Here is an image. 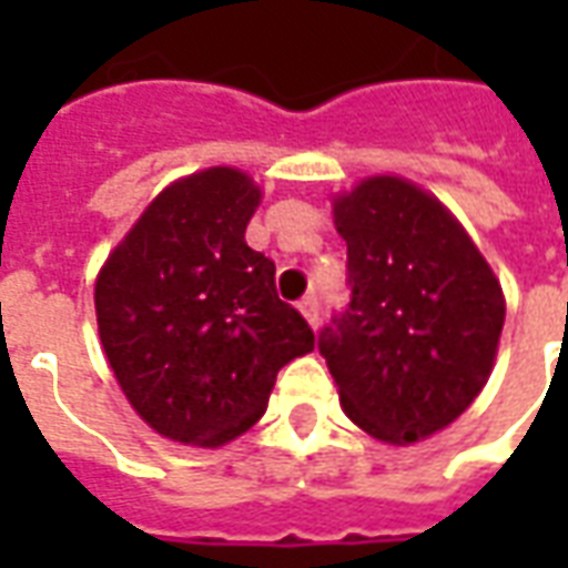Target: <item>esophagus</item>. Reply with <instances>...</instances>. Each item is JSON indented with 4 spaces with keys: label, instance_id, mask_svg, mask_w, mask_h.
I'll return each mask as SVG.
<instances>
[{
    "label": "esophagus",
    "instance_id": "obj_1",
    "mask_svg": "<svg viewBox=\"0 0 568 568\" xmlns=\"http://www.w3.org/2000/svg\"><path fill=\"white\" fill-rule=\"evenodd\" d=\"M297 310H301V316L310 322V328H320V301L313 295H307L301 304H297Z\"/></svg>",
    "mask_w": 568,
    "mask_h": 568
}]
</instances>
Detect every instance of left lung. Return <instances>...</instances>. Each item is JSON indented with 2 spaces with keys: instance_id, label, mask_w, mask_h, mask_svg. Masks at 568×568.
<instances>
[{
  "instance_id": "8db88e82",
  "label": "left lung",
  "mask_w": 568,
  "mask_h": 568,
  "mask_svg": "<svg viewBox=\"0 0 568 568\" xmlns=\"http://www.w3.org/2000/svg\"><path fill=\"white\" fill-rule=\"evenodd\" d=\"M353 301L320 337L341 407L407 447L447 428L487 386L505 325L499 276L459 219L402 175L332 200Z\"/></svg>"
}]
</instances>
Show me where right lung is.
Instances as JSON below:
<instances>
[{
	"mask_svg": "<svg viewBox=\"0 0 568 568\" xmlns=\"http://www.w3.org/2000/svg\"><path fill=\"white\" fill-rule=\"evenodd\" d=\"M261 187L206 166L163 187L93 285L100 344L158 435L215 450L255 426L273 383L316 337L276 297V264L246 243Z\"/></svg>",
	"mask_w": 568,
	"mask_h": 568,
	"instance_id": "obj_1",
	"label": "right lung"
}]
</instances>
